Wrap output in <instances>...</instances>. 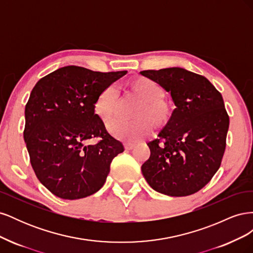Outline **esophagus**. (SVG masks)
<instances>
[{
	"label": "esophagus",
	"instance_id": "esophagus-1",
	"mask_svg": "<svg viewBox=\"0 0 253 253\" xmlns=\"http://www.w3.org/2000/svg\"><path fill=\"white\" fill-rule=\"evenodd\" d=\"M134 147H135V143L134 142H131V141H126L125 142V148L126 150H132Z\"/></svg>",
	"mask_w": 253,
	"mask_h": 253
}]
</instances>
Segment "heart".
<instances>
[{"label":"heart","mask_w":253,"mask_h":253,"mask_svg":"<svg viewBox=\"0 0 253 253\" xmlns=\"http://www.w3.org/2000/svg\"><path fill=\"white\" fill-rule=\"evenodd\" d=\"M126 93L139 100L133 121L115 120L109 126L115 136L128 141H137L152 133V122L157 128H163L172 120L175 104L171 98L163 95L162 86L145 77H135L126 83ZM120 93L115 84L106 86L99 93L95 101V113L105 124L116 115Z\"/></svg>","instance_id":"obj_1"}]
</instances>
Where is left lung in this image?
Listing matches in <instances>:
<instances>
[{"label": "left lung", "instance_id": "obj_1", "mask_svg": "<svg viewBox=\"0 0 253 253\" xmlns=\"http://www.w3.org/2000/svg\"><path fill=\"white\" fill-rule=\"evenodd\" d=\"M140 74L172 96V120L148 142L149 159L141 172L151 188L169 196L194 194L220 167L226 149L229 116L223 97L204 76L170 67Z\"/></svg>", "mask_w": 253, "mask_h": 253}]
</instances>
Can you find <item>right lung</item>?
I'll use <instances>...</instances> for the list:
<instances>
[{"label": "right lung", "instance_id": "right-lung-1", "mask_svg": "<svg viewBox=\"0 0 253 253\" xmlns=\"http://www.w3.org/2000/svg\"><path fill=\"white\" fill-rule=\"evenodd\" d=\"M126 74L64 66L37 82L25 106L24 140L42 185L63 200L101 189L124 144L95 114L100 91ZM99 138L94 145L89 139Z\"/></svg>", "mask_w": 253, "mask_h": 253}]
</instances>
